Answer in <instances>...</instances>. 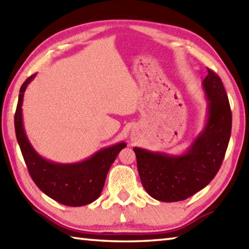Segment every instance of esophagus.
I'll return each mask as SVG.
<instances>
[{"instance_id":"1","label":"esophagus","mask_w":249,"mask_h":249,"mask_svg":"<svg viewBox=\"0 0 249 249\" xmlns=\"http://www.w3.org/2000/svg\"><path fill=\"white\" fill-rule=\"evenodd\" d=\"M131 139L132 140H136L137 139V132H132L131 133Z\"/></svg>"}]
</instances>
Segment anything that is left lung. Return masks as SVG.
I'll return each mask as SVG.
<instances>
[{
	"instance_id": "1",
	"label": "left lung",
	"mask_w": 249,
	"mask_h": 249,
	"mask_svg": "<svg viewBox=\"0 0 249 249\" xmlns=\"http://www.w3.org/2000/svg\"><path fill=\"white\" fill-rule=\"evenodd\" d=\"M202 87L207 99L205 127L180 156L133 148L141 183L150 196L178 202L209 184L221 168L231 132V111L218 75L207 68Z\"/></svg>"
}]
</instances>
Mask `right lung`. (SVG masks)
Instances as JSON below:
<instances>
[{"mask_svg":"<svg viewBox=\"0 0 249 249\" xmlns=\"http://www.w3.org/2000/svg\"><path fill=\"white\" fill-rule=\"evenodd\" d=\"M36 74L25 80L19 89L18 103L14 117L16 139L21 148L31 178L38 189L56 202L67 206L90 204L100 196L110 166L127 144L120 142L97 151L86 160L77 163H56L35 151L24 130L22 105L27 85Z\"/></svg>","mask_w":249,"mask_h":249,"instance_id":"obj_1","label":"right lung"}]
</instances>
